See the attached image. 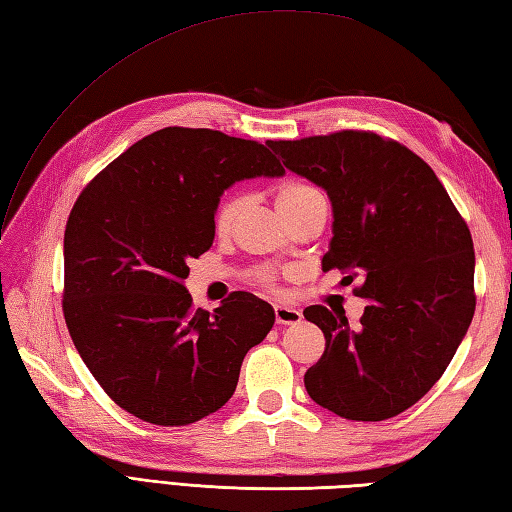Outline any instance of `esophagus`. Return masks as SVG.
I'll return each mask as SVG.
<instances>
[{"label": "esophagus", "mask_w": 512, "mask_h": 512, "mask_svg": "<svg viewBox=\"0 0 512 512\" xmlns=\"http://www.w3.org/2000/svg\"><path fill=\"white\" fill-rule=\"evenodd\" d=\"M275 319L279 325H295L301 321V310L279 303V306H275Z\"/></svg>", "instance_id": "obj_1"}]
</instances>
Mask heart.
<instances>
[{"label": "heart", "mask_w": 512, "mask_h": 512, "mask_svg": "<svg viewBox=\"0 0 512 512\" xmlns=\"http://www.w3.org/2000/svg\"><path fill=\"white\" fill-rule=\"evenodd\" d=\"M319 200H323L321 191L303 180H286L275 189V206L286 222L290 220V217L301 213L306 206H310L312 202H319ZM242 206H244V198L237 191H228L222 195L213 211V228L217 235H226L228 231H231L239 211H242ZM257 281L266 288H275L277 270H270V268L259 270Z\"/></svg>", "instance_id": "b5f03b06"}]
</instances>
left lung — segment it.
I'll return each mask as SVG.
<instances>
[{
    "mask_svg": "<svg viewBox=\"0 0 512 512\" xmlns=\"http://www.w3.org/2000/svg\"><path fill=\"white\" fill-rule=\"evenodd\" d=\"M286 169L328 191L332 242L323 270L339 268L367 299L358 328L345 312L310 306L325 352L303 383L317 405L378 422L427 394L449 367L475 312L471 231L433 169L374 132L268 140Z\"/></svg>",
    "mask_w": 512,
    "mask_h": 512,
    "instance_id": "8db88e82",
    "label": "left lung"
}]
</instances>
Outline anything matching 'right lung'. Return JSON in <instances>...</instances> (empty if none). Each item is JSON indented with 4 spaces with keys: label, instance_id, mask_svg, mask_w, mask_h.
Instances as JSON below:
<instances>
[{
    "label": "right lung",
    "instance_id": "add662e5",
    "mask_svg": "<svg viewBox=\"0 0 512 512\" xmlns=\"http://www.w3.org/2000/svg\"><path fill=\"white\" fill-rule=\"evenodd\" d=\"M255 140L165 127L110 162L76 198L63 237V317L76 352L118 407L184 427L226 405L275 310L250 292L193 308L187 262L211 248L231 184L284 176Z\"/></svg>",
    "mask_w": 512,
    "mask_h": 512
}]
</instances>
